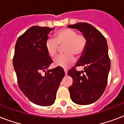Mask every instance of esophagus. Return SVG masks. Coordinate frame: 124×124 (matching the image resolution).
Masks as SVG:
<instances>
[{"mask_svg":"<svg viewBox=\"0 0 124 124\" xmlns=\"http://www.w3.org/2000/svg\"><path fill=\"white\" fill-rule=\"evenodd\" d=\"M64 73H65V75H67V74H68L67 70H66V69H64Z\"/></svg>","mask_w":124,"mask_h":124,"instance_id":"obj_1","label":"esophagus"}]
</instances>
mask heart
Segmentation results:
<instances>
[{
  "label": "heart",
  "mask_w": 124,
  "mask_h": 124,
  "mask_svg": "<svg viewBox=\"0 0 124 124\" xmlns=\"http://www.w3.org/2000/svg\"><path fill=\"white\" fill-rule=\"evenodd\" d=\"M54 40L48 39L45 46L48 54L54 57L58 52L60 46H64V55H60L54 60L56 66L67 68L75 61V57L79 58L84 52L86 46V40L82 35L69 28L58 30L54 35Z\"/></svg>",
  "instance_id": "heart-1"
}]
</instances>
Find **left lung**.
Returning a JSON list of instances; mask_svg holds the SVG:
<instances>
[{
  "mask_svg": "<svg viewBox=\"0 0 124 124\" xmlns=\"http://www.w3.org/2000/svg\"><path fill=\"white\" fill-rule=\"evenodd\" d=\"M81 32L86 40V46L75 67H84V71L74 69L68 71V75L73 80L69 87L72 101L78 105L94 103L102 96L108 84L111 62L108 54L106 38L94 26L88 23L79 22L68 26Z\"/></svg>",
  "mask_w": 124,
  "mask_h": 124,
  "instance_id": "8db88e82",
  "label": "left lung"
}]
</instances>
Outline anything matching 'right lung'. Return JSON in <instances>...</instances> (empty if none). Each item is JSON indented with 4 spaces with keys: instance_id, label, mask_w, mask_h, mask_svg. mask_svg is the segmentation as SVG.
Returning <instances> with one entry per match:
<instances>
[{
    "instance_id": "1",
    "label": "right lung",
    "mask_w": 124,
    "mask_h": 124,
    "mask_svg": "<svg viewBox=\"0 0 124 124\" xmlns=\"http://www.w3.org/2000/svg\"><path fill=\"white\" fill-rule=\"evenodd\" d=\"M54 28L33 26L16 40L13 56V67L19 88L33 104L50 106L65 73L56 67L48 70L53 63L47 52L46 42Z\"/></svg>"
}]
</instances>
